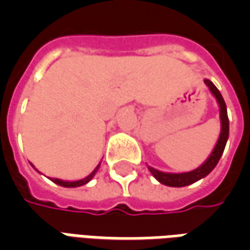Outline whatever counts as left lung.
<instances>
[{
  "instance_id": "1",
  "label": "left lung",
  "mask_w": 250,
  "mask_h": 250,
  "mask_svg": "<svg viewBox=\"0 0 250 250\" xmlns=\"http://www.w3.org/2000/svg\"><path fill=\"white\" fill-rule=\"evenodd\" d=\"M205 84L209 87L211 93L214 95L217 102L220 104V112H221V134L218 138V142L215 145L214 150L210 154V157L208 158V161L199 166L198 168H195L193 171H188V173H182V174H168V173H162V171H158L155 168L148 167L150 173L155 177V178L161 182V184L166 185V186H173V188H184L188 185H191L194 182H197L198 179L204 178L208 174L217 166V163L220 161L222 152L225 150L226 142L229 138V119H228V112H226V104L225 100L222 98L221 92L217 89L213 83L205 79Z\"/></svg>"
}]
</instances>
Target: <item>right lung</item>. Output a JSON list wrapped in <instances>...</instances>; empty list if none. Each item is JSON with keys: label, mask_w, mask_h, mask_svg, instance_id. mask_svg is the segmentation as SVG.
I'll use <instances>...</instances> for the list:
<instances>
[{"label": "right lung", "mask_w": 250, "mask_h": 250, "mask_svg": "<svg viewBox=\"0 0 250 250\" xmlns=\"http://www.w3.org/2000/svg\"><path fill=\"white\" fill-rule=\"evenodd\" d=\"M98 168H99V166L95 168V170H93L92 173L88 175L87 178L80 179V181H75V182H65V181H62V179H53V178H52V181H53L55 184L60 185V186H64V188H77V186H83V185L88 184V182L92 179V177L95 175V173L98 171Z\"/></svg>", "instance_id": "add662e5"}]
</instances>
